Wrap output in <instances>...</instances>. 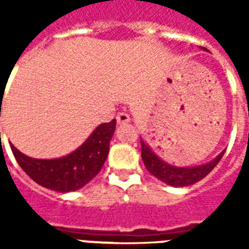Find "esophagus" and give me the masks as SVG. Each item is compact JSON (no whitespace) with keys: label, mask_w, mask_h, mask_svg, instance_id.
Instances as JSON below:
<instances>
[{"label":"esophagus","mask_w":249,"mask_h":249,"mask_svg":"<svg viewBox=\"0 0 249 249\" xmlns=\"http://www.w3.org/2000/svg\"><path fill=\"white\" fill-rule=\"evenodd\" d=\"M116 120H117V124H126V123H129L130 121V117L128 113L120 112V113L116 116Z\"/></svg>","instance_id":"1"}]
</instances>
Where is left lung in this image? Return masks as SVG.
Wrapping results in <instances>:
<instances>
[{
  "instance_id": "1",
  "label": "left lung",
  "mask_w": 249,
  "mask_h": 249,
  "mask_svg": "<svg viewBox=\"0 0 249 249\" xmlns=\"http://www.w3.org/2000/svg\"><path fill=\"white\" fill-rule=\"evenodd\" d=\"M224 152L225 151H223L216 159L204 165L181 168L162 161L160 157L155 155V152L152 151L145 141L141 140V157H142L145 168L155 178L161 180L162 183L168 184V185H172V187H188V185H192V184L203 180L219 164Z\"/></svg>"
}]
</instances>
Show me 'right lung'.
I'll list each match as a JSON object with an SVG mask.
<instances>
[{
	"label": "right lung",
	"instance_id": "1",
	"mask_svg": "<svg viewBox=\"0 0 249 249\" xmlns=\"http://www.w3.org/2000/svg\"><path fill=\"white\" fill-rule=\"evenodd\" d=\"M114 129L116 120L98 125L80 148L68 156L53 160L32 159L13 144L10 146L18 165L33 181L52 191L71 192L84 187L101 171Z\"/></svg>",
	"mask_w": 249,
	"mask_h": 249
}]
</instances>
